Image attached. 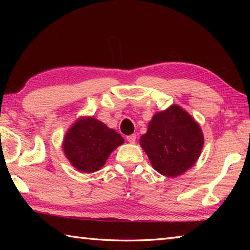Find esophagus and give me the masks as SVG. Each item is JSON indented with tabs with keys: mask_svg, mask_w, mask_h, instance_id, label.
Returning a JSON list of instances; mask_svg holds the SVG:
<instances>
[{
	"mask_svg": "<svg viewBox=\"0 0 250 250\" xmlns=\"http://www.w3.org/2000/svg\"><path fill=\"white\" fill-rule=\"evenodd\" d=\"M135 140H137V137H135V134H131L126 137V141L130 142V143H135Z\"/></svg>",
	"mask_w": 250,
	"mask_h": 250,
	"instance_id": "obj_1",
	"label": "esophagus"
}]
</instances>
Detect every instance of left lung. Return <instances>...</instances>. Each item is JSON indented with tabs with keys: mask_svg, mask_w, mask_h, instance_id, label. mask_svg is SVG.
I'll list each match as a JSON object with an SVG mask.
<instances>
[{
	"mask_svg": "<svg viewBox=\"0 0 250 250\" xmlns=\"http://www.w3.org/2000/svg\"><path fill=\"white\" fill-rule=\"evenodd\" d=\"M140 145L155 171L174 177L195 164L204 137L200 125L188 112L179 105H171L152 118Z\"/></svg>",
	"mask_w": 250,
	"mask_h": 250,
	"instance_id": "8db88e82",
	"label": "left lung"
}]
</instances>
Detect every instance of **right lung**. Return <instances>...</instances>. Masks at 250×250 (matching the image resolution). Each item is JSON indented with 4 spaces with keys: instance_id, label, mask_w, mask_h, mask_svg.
Masks as SVG:
<instances>
[{
    "instance_id": "right-lung-1",
    "label": "right lung",
    "mask_w": 250,
    "mask_h": 250,
    "mask_svg": "<svg viewBox=\"0 0 250 250\" xmlns=\"http://www.w3.org/2000/svg\"><path fill=\"white\" fill-rule=\"evenodd\" d=\"M124 138L94 117L83 118L68 130L64 152L70 163L83 173L98 171Z\"/></svg>"
}]
</instances>
